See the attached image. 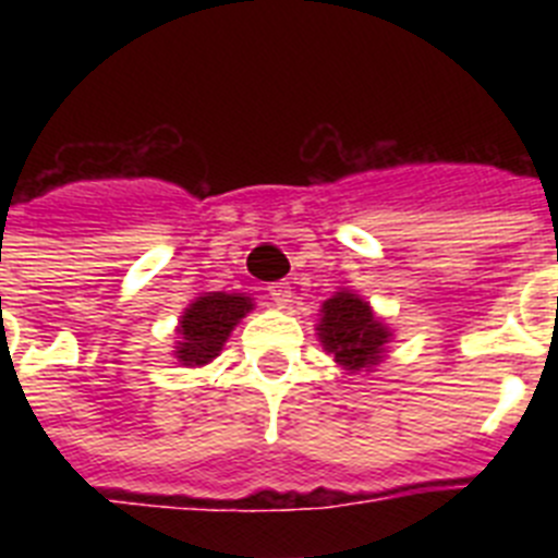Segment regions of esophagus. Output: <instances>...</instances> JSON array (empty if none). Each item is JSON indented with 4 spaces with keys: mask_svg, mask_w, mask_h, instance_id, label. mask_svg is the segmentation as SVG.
Returning <instances> with one entry per match:
<instances>
[{
    "mask_svg": "<svg viewBox=\"0 0 558 558\" xmlns=\"http://www.w3.org/2000/svg\"><path fill=\"white\" fill-rule=\"evenodd\" d=\"M268 295L274 299L276 307H288L293 302V290H290V282H270Z\"/></svg>",
    "mask_w": 558,
    "mask_h": 558,
    "instance_id": "esophagus-1",
    "label": "esophagus"
}]
</instances>
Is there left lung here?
I'll list each match as a JSON object with an SVG mask.
<instances>
[{
	"label": "left lung",
	"instance_id": "left-lung-1",
	"mask_svg": "<svg viewBox=\"0 0 558 558\" xmlns=\"http://www.w3.org/2000/svg\"><path fill=\"white\" fill-rule=\"evenodd\" d=\"M324 318L318 335L322 343L335 354L340 366L349 372L374 366L388 343V329L374 322L372 310L363 299L349 290H340L329 302H324Z\"/></svg>",
	"mask_w": 558,
	"mask_h": 558
}]
</instances>
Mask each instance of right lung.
I'll return each mask as SVG.
<instances>
[{
    "instance_id": "obj_1",
    "label": "right lung",
    "mask_w": 558,
    "mask_h": 558,
    "mask_svg": "<svg viewBox=\"0 0 558 558\" xmlns=\"http://www.w3.org/2000/svg\"><path fill=\"white\" fill-rule=\"evenodd\" d=\"M254 307L248 295L206 293L190 304L179 327V360L184 366H204L218 357L234 324Z\"/></svg>"
}]
</instances>
